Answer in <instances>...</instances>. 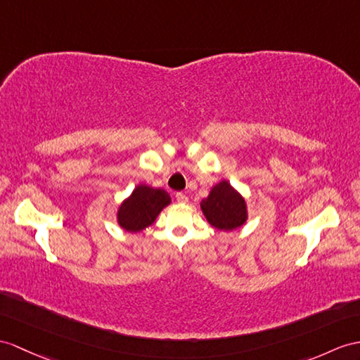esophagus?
<instances>
[{
	"label": "esophagus",
	"mask_w": 360,
	"mask_h": 360,
	"mask_svg": "<svg viewBox=\"0 0 360 360\" xmlns=\"http://www.w3.org/2000/svg\"><path fill=\"white\" fill-rule=\"evenodd\" d=\"M175 200H177L179 203H188V197L186 194H183V192H177V194H175Z\"/></svg>",
	"instance_id": "1"
}]
</instances>
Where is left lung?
Wrapping results in <instances>:
<instances>
[{
  "mask_svg": "<svg viewBox=\"0 0 360 360\" xmlns=\"http://www.w3.org/2000/svg\"><path fill=\"white\" fill-rule=\"evenodd\" d=\"M201 212L210 226L231 232L248 221V203L229 181L221 180L210 188L209 195L201 200Z\"/></svg>",
  "mask_w": 360,
  "mask_h": 360,
  "instance_id": "1",
  "label": "left lung"
}]
</instances>
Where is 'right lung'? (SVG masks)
I'll list each match as a JSON object with an SVG mask.
<instances>
[{
    "instance_id": "1",
    "label": "right lung",
    "mask_w": 360,
    "mask_h": 360,
    "mask_svg": "<svg viewBox=\"0 0 360 360\" xmlns=\"http://www.w3.org/2000/svg\"><path fill=\"white\" fill-rule=\"evenodd\" d=\"M171 205V197L165 189L140 183L117 207L116 220L122 229L137 233L150 227L162 210Z\"/></svg>"
}]
</instances>
